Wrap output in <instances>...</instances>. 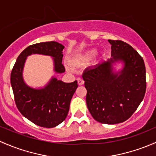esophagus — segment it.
Masks as SVG:
<instances>
[{
    "label": "esophagus",
    "mask_w": 156,
    "mask_h": 156,
    "mask_svg": "<svg viewBox=\"0 0 156 156\" xmlns=\"http://www.w3.org/2000/svg\"><path fill=\"white\" fill-rule=\"evenodd\" d=\"M77 81H78V83L79 85H82L83 84V83H84V81H83V78H77Z\"/></svg>",
    "instance_id": "esophagus-1"
}]
</instances>
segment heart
Masks as SVG:
<instances>
[{
	"label": "heart",
	"instance_id": "obj_1",
	"mask_svg": "<svg viewBox=\"0 0 156 156\" xmlns=\"http://www.w3.org/2000/svg\"><path fill=\"white\" fill-rule=\"evenodd\" d=\"M96 54V50H90L88 51H87L86 53L84 54V55H83L82 57H79V60H78V62H83L87 61V60H90L92 57H94Z\"/></svg>",
	"mask_w": 156,
	"mask_h": 156
}]
</instances>
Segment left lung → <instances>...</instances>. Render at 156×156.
<instances>
[{
    "label": "left lung",
    "instance_id": "8db88e82",
    "mask_svg": "<svg viewBox=\"0 0 156 156\" xmlns=\"http://www.w3.org/2000/svg\"><path fill=\"white\" fill-rule=\"evenodd\" d=\"M111 56L83 72L86 102L92 117L105 124H117L132 117L143 100L147 88L143 57L121 40L109 39ZM124 63L119 74L112 72L114 62Z\"/></svg>",
    "mask_w": 156,
    "mask_h": 156
}]
</instances>
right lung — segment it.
<instances>
[{
  "label": "right lung",
  "mask_w": 156,
  "mask_h": 156,
  "mask_svg": "<svg viewBox=\"0 0 156 156\" xmlns=\"http://www.w3.org/2000/svg\"><path fill=\"white\" fill-rule=\"evenodd\" d=\"M63 48V45L55 41L31 45L19 55L11 72V85L16 107L24 117L41 127L53 128L65 120L78 83L77 81L64 83L52 78L42 89H33L23 81V67L27 56L40 54L53 57L55 71L64 73L65 67L62 63Z\"/></svg>",
  "instance_id": "add662e5"
}]
</instances>
